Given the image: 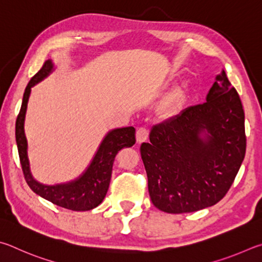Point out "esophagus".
<instances>
[{
  "label": "esophagus",
  "instance_id": "esophagus-1",
  "mask_svg": "<svg viewBox=\"0 0 262 262\" xmlns=\"http://www.w3.org/2000/svg\"><path fill=\"white\" fill-rule=\"evenodd\" d=\"M148 135H149V131H148L147 127H145V126L139 127L138 130H137V134H136L137 143H139V144L144 143V141L147 140Z\"/></svg>",
  "mask_w": 262,
  "mask_h": 262
}]
</instances>
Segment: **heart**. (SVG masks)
I'll list each match as a JSON object with an SVG mask.
<instances>
[{"instance_id": "b5f03b06", "label": "heart", "mask_w": 262, "mask_h": 262, "mask_svg": "<svg viewBox=\"0 0 262 262\" xmlns=\"http://www.w3.org/2000/svg\"><path fill=\"white\" fill-rule=\"evenodd\" d=\"M168 109H169V110L172 109V104H168Z\"/></svg>"}]
</instances>
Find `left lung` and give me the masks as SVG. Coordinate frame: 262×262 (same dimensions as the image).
<instances>
[{
  "label": "left lung",
  "instance_id": "1",
  "mask_svg": "<svg viewBox=\"0 0 262 262\" xmlns=\"http://www.w3.org/2000/svg\"><path fill=\"white\" fill-rule=\"evenodd\" d=\"M140 154L155 207L192 213L217 204L245 157V116L226 72L216 76L206 102L154 125Z\"/></svg>",
  "mask_w": 262,
  "mask_h": 262
}]
</instances>
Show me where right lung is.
<instances>
[{
  "mask_svg": "<svg viewBox=\"0 0 262 262\" xmlns=\"http://www.w3.org/2000/svg\"><path fill=\"white\" fill-rule=\"evenodd\" d=\"M54 70L52 59L43 63L42 68L32 77L27 84L20 112L16 121V141L19 154L20 164L26 183L31 190L59 207L70 210H91L99 206L107 194L110 178H112L115 157L122 148L131 147L136 143V128L134 126L115 128L109 131L99 146L93 160L82 175L75 181L64 184L43 185L36 182L30 170V161L27 157V140L24 131L25 115L31 89L39 81L45 79Z\"/></svg>",
  "mask_w": 262,
  "mask_h": 262,
  "instance_id": "obj_1",
  "label": "right lung"
}]
</instances>
